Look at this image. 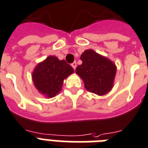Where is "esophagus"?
<instances>
[{"mask_svg": "<svg viewBox=\"0 0 148 148\" xmlns=\"http://www.w3.org/2000/svg\"><path fill=\"white\" fill-rule=\"evenodd\" d=\"M76 66H77V63H76V62H74L72 63V67L74 69V70H75V68H76Z\"/></svg>", "mask_w": 148, "mask_h": 148, "instance_id": "1", "label": "esophagus"}]
</instances>
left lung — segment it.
<instances>
[{"instance_id": "obj_1", "label": "left lung", "mask_w": 148, "mask_h": 148, "mask_svg": "<svg viewBox=\"0 0 148 148\" xmlns=\"http://www.w3.org/2000/svg\"><path fill=\"white\" fill-rule=\"evenodd\" d=\"M82 65L75 73L82 79L86 90L99 96L107 94L114 86L117 67L108 58L93 49H86L80 56Z\"/></svg>"}]
</instances>
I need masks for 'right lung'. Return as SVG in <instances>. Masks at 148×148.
I'll return each instance as SVG.
<instances>
[{
	"label": "right lung",
	"mask_w": 148,
	"mask_h": 148,
	"mask_svg": "<svg viewBox=\"0 0 148 148\" xmlns=\"http://www.w3.org/2000/svg\"><path fill=\"white\" fill-rule=\"evenodd\" d=\"M74 73V69L64 60L49 56L39 62L32 73V80L39 92L50 99L62 90L63 81Z\"/></svg>",
	"instance_id": "right-lung-1"
}]
</instances>
